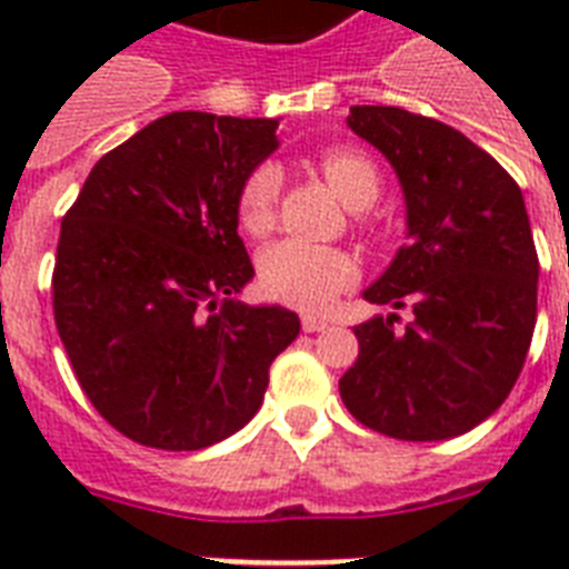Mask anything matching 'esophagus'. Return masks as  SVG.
Segmentation results:
<instances>
[{"label":"esophagus","mask_w":569,"mask_h":569,"mask_svg":"<svg viewBox=\"0 0 569 569\" xmlns=\"http://www.w3.org/2000/svg\"><path fill=\"white\" fill-rule=\"evenodd\" d=\"M301 328H303V333H319V330H328L330 328V321L328 319H319V316H303Z\"/></svg>","instance_id":"obj_1"}]
</instances>
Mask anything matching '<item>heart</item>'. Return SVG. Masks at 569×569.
Returning <instances> with one entry per match:
<instances>
[{"mask_svg":"<svg viewBox=\"0 0 569 569\" xmlns=\"http://www.w3.org/2000/svg\"><path fill=\"white\" fill-rule=\"evenodd\" d=\"M325 180L348 209H366L380 194L378 164L355 147H333L319 159ZM283 173L274 162L257 164L239 189V223L250 236H266L274 223V206ZM357 280V262L346 250L310 241L283 239L259 253V286L268 298L298 310H325Z\"/></svg>","mask_w":569,"mask_h":569,"instance_id":"1","label":"heart"}]
</instances>
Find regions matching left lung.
<instances>
[{"instance_id":"obj_1","label":"left lung","mask_w":569,"mask_h":569,"mask_svg":"<svg viewBox=\"0 0 569 569\" xmlns=\"http://www.w3.org/2000/svg\"><path fill=\"white\" fill-rule=\"evenodd\" d=\"M355 136L392 164L407 244L363 292L389 316L357 325L360 355L339 380L357 422L410 442L449 440L499 410L538 319V250L520 186L440 120L355 106ZM396 309L411 321L397 328Z\"/></svg>"}]
</instances>
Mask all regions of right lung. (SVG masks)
<instances>
[{"label":"right lung","instance_id":"right-lung-1","mask_svg":"<svg viewBox=\"0 0 569 569\" xmlns=\"http://www.w3.org/2000/svg\"><path fill=\"white\" fill-rule=\"evenodd\" d=\"M274 132L171 111L102 156L61 221L58 337L91 405L141 446L197 451L244 428L301 330L286 307L236 298L253 277L239 189Z\"/></svg>","mask_w":569,"mask_h":569}]
</instances>
